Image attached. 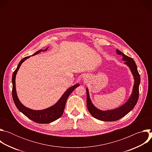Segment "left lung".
Here are the masks:
<instances>
[{"mask_svg":"<svg viewBox=\"0 0 152 152\" xmlns=\"http://www.w3.org/2000/svg\"><path fill=\"white\" fill-rule=\"evenodd\" d=\"M116 52L118 55H122L123 60L125 61L124 64H126L131 70L134 77V85L131 96L124 104L115 110L107 111L100 110L94 106L90 97L88 89L86 88V105H87L88 111L91 115L96 119L104 121H114L125 116L134 109L139 97L140 76L138 72L135 62L132 58L126 56L119 50L117 49Z\"/></svg>","mask_w":152,"mask_h":152,"instance_id":"left-lung-1","label":"left lung"}]
</instances>
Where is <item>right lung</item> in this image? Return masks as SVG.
Segmentation results:
<instances>
[{"label": "right lung", "mask_w": 152, "mask_h": 152, "mask_svg": "<svg viewBox=\"0 0 152 152\" xmlns=\"http://www.w3.org/2000/svg\"><path fill=\"white\" fill-rule=\"evenodd\" d=\"M49 48H47L45 50H39L35 52L34 55L32 56L35 55L41 52H45L48 50ZM29 56H26L24 58H23L20 61V62L18 63L17 69L14 72L12 77V98L14 102L17 107V109L21 112L22 113L25 115H26L28 118L31 119V120L38 123L40 124H47L50 123L51 122H53L55 121L56 120L59 118L64 111L65 106H66V101L67 100V98L70 96V94L74 91V90L77 88L78 86H79V83H77L72 87L69 88L66 92H65L62 97L59 99V100L53 106L46 108L45 110H33L31 109H29L28 107H26L22 103H21L17 95L16 92V88H15V76L17 75V73L21 65L26 59L29 58Z\"/></svg>", "instance_id": "right-lung-1"}]
</instances>
